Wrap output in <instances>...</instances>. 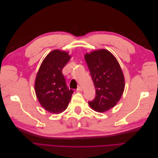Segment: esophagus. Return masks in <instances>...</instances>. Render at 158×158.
<instances>
[{
  "mask_svg": "<svg viewBox=\"0 0 158 158\" xmlns=\"http://www.w3.org/2000/svg\"><path fill=\"white\" fill-rule=\"evenodd\" d=\"M77 91H78V92H81V91H82V88L81 86H78L77 88Z\"/></svg>",
  "mask_w": 158,
  "mask_h": 158,
  "instance_id": "obj_1",
  "label": "esophagus"
}]
</instances>
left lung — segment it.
Wrapping results in <instances>:
<instances>
[{"label":"left lung","instance_id":"obj_1","mask_svg":"<svg viewBox=\"0 0 158 158\" xmlns=\"http://www.w3.org/2000/svg\"><path fill=\"white\" fill-rule=\"evenodd\" d=\"M84 57L95 88V97L88 103L95 111H106L117 103L125 89L121 66L106 49L86 53Z\"/></svg>","mask_w":158,"mask_h":158}]
</instances>
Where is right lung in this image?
Masks as SVG:
<instances>
[{"mask_svg":"<svg viewBox=\"0 0 158 158\" xmlns=\"http://www.w3.org/2000/svg\"><path fill=\"white\" fill-rule=\"evenodd\" d=\"M70 59L67 52L54 50L47 55L38 70L35 91L38 101L47 111L58 114L67 108L73 89L66 84L62 70Z\"/></svg>","mask_w":158,"mask_h":158,"instance_id":"right-lung-1","label":"right lung"}]
</instances>
